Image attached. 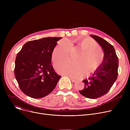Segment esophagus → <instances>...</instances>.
<instances>
[{
	"label": "esophagus",
	"instance_id": "obj_1",
	"mask_svg": "<svg viewBox=\"0 0 130 130\" xmlns=\"http://www.w3.org/2000/svg\"><path fill=\"white\" fill-rule=\"evenodd\" d=\"M70 78V79L71 80V81L72 82H73V83H74V82H75L76 81L75 79H73V78H71V77H69Z\"/></svg>",
	"mask_w": 130,
	"mask_h": 130
}]
</instances>
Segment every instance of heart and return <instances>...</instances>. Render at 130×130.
Here are the masks:
<instances>
[{"instance_id":"1","label":"heart","mask_w":130,"mask_h":130,"mask_svg":"<svg viewBox=\"0 0 130 130\" xmlns=\"http://www.w3.org/2000/svg\"><path fill=\"white\" fill-rule=\"evenodd\" d=\"M84 51V53L77 59V62L65 60L55 65L56 71L61 74L73 78L82 77L88 72L96 71L103 61L104 53L98 43L90 38L76 39L74 42ZM72 49V44L69 40H60L55 47L52 54L54 63L67 58Z\"/></svg>"}]
</instances>
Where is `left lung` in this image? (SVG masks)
Here are the masks:
<instances>
[{"mask_svg":"<svg viewBox=\"0 0 130 130\" xmlns=\"http://www.w3.org/2000/svg\"><path fill=\"white\" fill-rule=\"evenodd\" d=\"M104 51V59L91 77L83 80L84 89L79 92L84 96L95 99L106 94L113 86L118 75L119 59L113 46L101 37L91 35Z\"/></svg>","mask_w":130,"mask_h":130,"instance_id":"left-lung-1","label":"left lung"}]
</instances>
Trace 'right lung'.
Listing matches in <instances>:
<instances>
[{
  "label": "right lung",
  "instance_id": "add662e5",
  "mask_svg": "<svg viewBox=\"0 0 130 130\" xmlns=\"http://www.w3.org/2000/svg\"><path fill=\"white\" fill-rule=\"evenodd\" d=\"M61 37H47L25 43L17 54L14 73L22 91L40 99L51 93L61 76L51 64L53 50Z\"/></svg>",
  "mask_w": 130,
  "mask_h": 130
}]
</instances>
